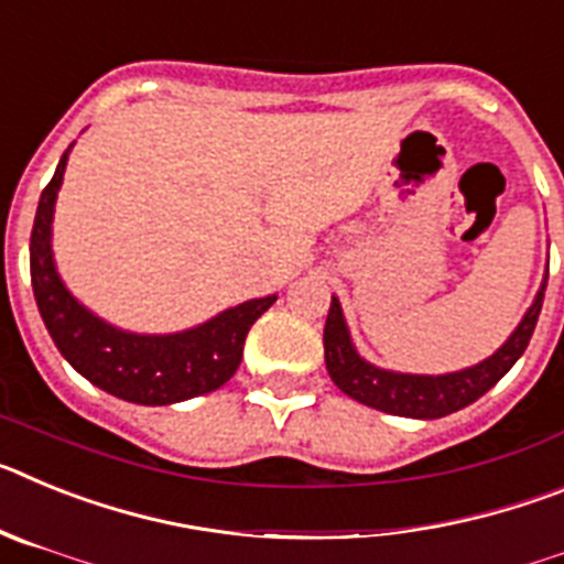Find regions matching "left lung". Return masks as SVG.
<instances>
[{"instance_id":"obj_1","label":"left lung","mask_w":564,"mask_h":564,"mask_svg":"<svg viewBox=\"0 0 564 564\" xmlns=\"http://www.w3.org/2000/svg\"><path fill=\"white\" fill-rule=\"evenodd\" d=\"M547 276L542 279V288L536 293L534 305L528 307L517 330L508 336L495 356H488L486 361L466 367L460 372H446V376H412V372H392L381 370L376 364L364 361L356 352L350 341V330L344 322L341 305L333 296L330 313H327L325 325V364L330 372L333 383L344 395H350L352 401L372 406L378 412H390V415L401 417H421V421H432V417L452 415V412L463 410L468 403H475L477 398L486 395L502 376L517 364V358L525 352L528 341L534 336L536 318L542 311V299H545Z\"/></svg>"}]
</instances>
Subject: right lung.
<instances>
[{
  "mask_svg": "<svg viewBox=\"0 0 564 564\" xmlns=\"http://www.w3.org/2000/svg\"><path fill=\"white\" fill-rule=\"evenodd\" d=\"M69 149L62 154L53 181L44 186L30 234L33 296L58 352L89 383L143 406H166L220 390L242 361L248 330L276 302V293L228 307L192 330L169 336H141L107 325L64 288L50 248L53 208Z\"/></svg>",
  "mask_w": 564,
  "mask_h": 564,
  "instance_id": "obj_1",
  "label": "right lung"
}]
</instances>
